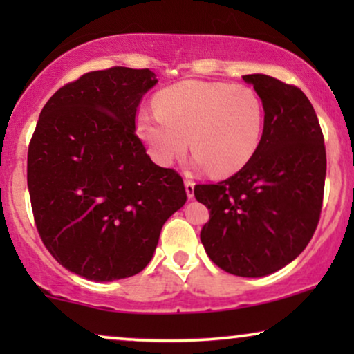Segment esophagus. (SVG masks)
Wrapping results in <instances>:
<instances>
[{
    "instance_id": "1",
    "label": "esophagus",
    "mask_w": 354,
    "mask_h": 354,
    "mask_svg": "<svg viewBox=\"0 0 354 354\" xmlns=\"http://www.w3.org/2000/svg\"><path fill=\"white\" fill-rule=\"evenodd\" d=\"M185 190H187V196L193 198V193H195V182L192 178H185Z\"/></svg>"
}]
</instances>
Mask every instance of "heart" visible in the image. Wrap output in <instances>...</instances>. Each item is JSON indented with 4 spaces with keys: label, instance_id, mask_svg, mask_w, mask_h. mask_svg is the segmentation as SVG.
<instances>
[{
    "label": "heart",
    "instance_id": "heart-1",
    "mask_svg": "<svg viewBox=\"0 0 354 354\" xmlns=\"http://www.w3.org/2000/svg\"><path fill=\"white\" fill-rule=\"evenodd\" d=\"M145 111L137 132L149 156L169 166L188 147L200 169L217 176L240 171L253 158L264 130V104L248 85L187 80L167 86Z\"/></svg>",
    "mask_w": 354,
    "mask_h": 354
}]
</instances>
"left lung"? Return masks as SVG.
Listing matches in <instances>:
<instances>
[{
	"mask_svg": "<svg viewBox=\"0 0 354 354\" xmlns=\"http://www.w3.org/2000/svg\"><path fill=\"white\" fill-rule=\"evenodd\" d=\"M264 104L253 158L219 183L195 187L209 209L201 243L212 263L240 277H264L297 258L313 239L324 200L326 145L316 111L298 86L250 74Z\"/></svg>",
	"mask_w": 354,
	"mask_h": 354,
	"instance_id": "8db88e82",
	"label": "left lung"
}]
</instances>
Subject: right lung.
<instances>
[{"mask_svg":"<svg viewBox=\"0 0 354 354\" xmlns=\"http://www.w3.org/2000/svg\"><path fill=\"white\" fill-rule=\"evenodd\" d=\"M149 69L111 67L61 86L41 109L27 154L33 219L46 250L71 272L96 282L147 268L187 192L159 167L135 133Z\"/></svg>","mask_w":354,"mask_h":354,"instance_id":"add662e5","label":"right lung"}]
</instances>
